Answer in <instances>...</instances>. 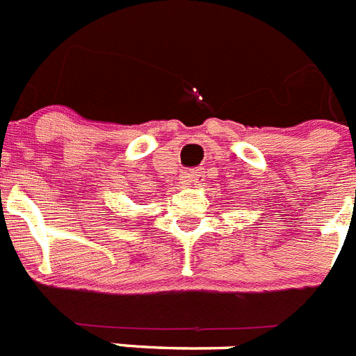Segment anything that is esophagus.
Returning a JSON list of instances; mask_svg holds the SVG:
<instances>
[{
  "instance_id": "esophagus-1",
  "label": "esophagus",
  "mask_w": 356,
  "mask_h": 356,
  "mask_svg": "<svg viewBox=\"0 0 356 356\" xmlns=\"http://www.w3.org/2000/svg\"><path fill=\"white\" fill-rule=\"evenodd\" d=\"M186 179H188V183L197 184L199 181H201V170H190V172L186 173Z\"/></svg>"
}]
</instances>
